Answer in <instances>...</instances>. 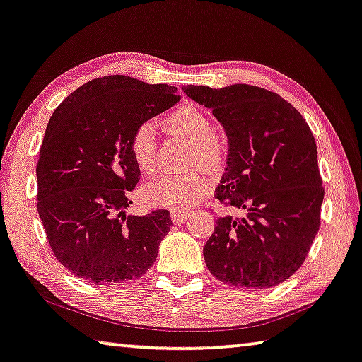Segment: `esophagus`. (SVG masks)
Listing matches in <instances>:
<instances>
[{"mask_svg": "<svg viewBox=\"0 0 362 362\" xmlns=\"http://www.w3.org/2000/svg\"><path fill=\"white\" fill-rule=\"evenodd\" d=\"M187 218H189L187 212H181V210H175V212H171V221H173V223H176V225L185 223Z\"/></svg>", "mask_w": 362, "mask_h": 362, "instance_id": "esophagus-1", "label": "esophagus"}]
</instances>
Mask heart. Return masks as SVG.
<instances>
[{
    "instance_id": "obj_1",
    "label": "heart",
    "mask_w": 362,
    "mask_h": 362,
    "mask_svg": "<svg viewBox=\"0 0 362 362\" xmlns=\"http://www.w3.org/2000/svg\"><path fill=\"white\" fill-rule=\"evenodd\" d=\"M166 127L175 134L191 142L187 166H200L207 171L218 170L225 160V144L215 132L214 121L197 107L186 105L171 113L165 121ZM131 157L137 168L146 175H155L158 168L157 139L153 124H139L129 139ZM210 182L200 173L168 175L152 181L144 189L148 204L171 210H186L207 192Z\"/></svg>"
}]
</instances>
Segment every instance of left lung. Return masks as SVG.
Returning a JSON list of instances; mask_svg holds the SVG:
<instances>
[{"instance_id":"left-lung-1","label":"left lung","mask_w":362,"mask_h":362,"mask_svg":"<svg viewBox=\"0 0 362 362\" xmlns=\"http://www.w3.org/2000/svg\"><path fill=\"white\" fill-rule=\"evenodd\" d=\"M182 90L223 126L228 160L215 197L243 212L216 220L204 247L207 269L236 288L280 285L303 265L320 226L324 187L310 127L291 103L262 87Z\"/></svg>"}]
</instances>
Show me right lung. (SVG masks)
<instances>
[{
  "label": "right lung",
  "instance_id": "1",
  "mask_svg": "<svg viewBox=\"0 0 362 362\" xmlns=\"http://www.w3.org/2000/svg\"><path fill=\"white\" fill-rule=\"evenodd\" d=\"M176 90L105 76L72 92L49 118L37 163V210L54 257L81 280L123 285L157 259L170 212L126 215L127 191L141 180L129 139L180 102Z\"/></svg>",
  "mask_w": 362,
  "mask_h": 362
}]
</instances>
